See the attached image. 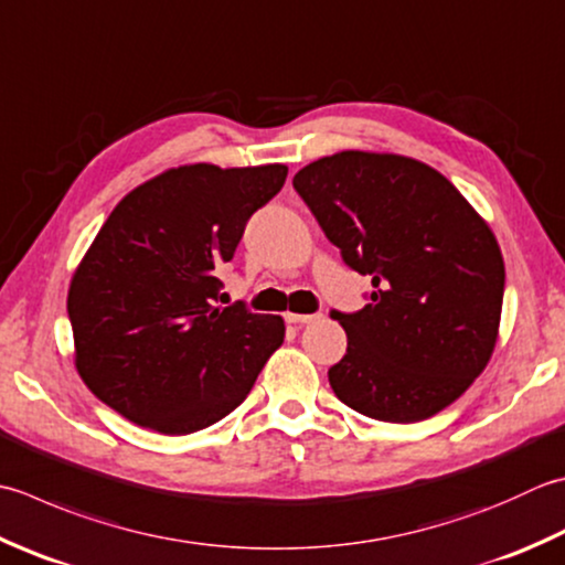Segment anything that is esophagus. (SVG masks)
<instances>
[{
  "mask_svg": "<svg viewBox=\"0 0 565 565\" xmlns=\"http://www.w3.org/2000/svg\"><path fill=\"white\" fill-rule=\"evenodd\" d=\"M320 313H286V323L294 326H306V323H316Z\"/></svg>",
  "mask_w": 565,
  "mask_h": 565,
  "instance_id": "esophagus-1",
  "label": "esophagus"
}]
</instances>
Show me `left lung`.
<instances>
[{
	"label": "left lung",
	"instance_id": "1",
	"mask_svg": "<svg viewBox=\"0 0 565 565\" xmlns=\"http://www.w3.org/2000/svg\"><path fill=\"white\" fill-rule=\"evenodd\" d=\"M326 237L374 289L330 311L348 352L328 370L342 404L377 422L438 414L488 364L504 296L502 252L444 173L394 153L340 151L294 175Z\"/></svg>",
	"mask_w": 565,
	"mask_h": 565
}]
</instances>
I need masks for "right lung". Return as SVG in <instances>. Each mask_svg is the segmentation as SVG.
Returning a JSON list of instances; mask_svg holds the SVG:
<instances>
[{
    "label": "right lung",
    "mask_w": 565,
    "mask_h": 565,
    "mask_svg": "<svg viewBox=\"0 0 565 565\" xmlns=\"http://www.w3.org/2000/svg\"><path fill=\"white\" fill-rule=\"evenodd\" d=\"M281 163H193L135 188L109 213L68 291L75 367L99 402L166 436L213 426L247 399L284 320L215 308L217 269L281 191Z\"/></svg>",
    "instance_id": "1"
}]
</instances>
